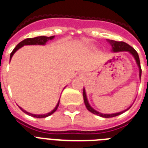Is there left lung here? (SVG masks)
<instances>
[{
  "instance_id": "8db88e82",
  "label": "left lung",
  "mask_w": 148,
  "mask_h": 148,
  "mask_svg": "<svg viewBox=\"0 0 148 148\" xmlns=\"http://www.w3.org/2000/svg\"><path fill=\"white\" fill-rule=\"evenodd\" d=\"M108 42L110 43V45L112 47V50L114 52H122V51H126V52H130L132 55L133 56L134 58H135L136 62H137L138 65V68H139V76L140 77H141V64H140V60H139V56H138V54L136 52L133 47H132L131 46H130L128 43H125V42L123 41H115V40H108ZM83 95H84V103H85V105L86 107V108L89 111H90L91 113L94 114H96V115H99L100 116H102V117H105V118H109V117H114V116H116L120 115V114H123V112L126 111L128 109H130L131 108V106L129 108L126 110H123V111H121V112L116 113V114H101V113H99L98 111H96L95 110L92 108L90 105H89V102H88L87 98H86V95L85 89L84 87V91H83Z\"/></svg>"
}]
</instances>
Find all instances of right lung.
<instances>
[{"instance_id": "right-lung-1", "label": "right lung", "mask_w": 148, "mask_h": 148, "mask_svg": "<svg viewBox=\"0 0 148 148\" xmlns=\"http://www.w3.org/2000/svg\"><path fill=\"white\" fill-rule=\"evenodd\" d=\"M53 38H54V36H51V37H45V36H40V37H36V38H27V39H25L24 40H22V41H21L20 43H18V45L16 46V47H15L14 49L13 50V52L10 53V59H11V58H12V56H13V54H14L16 52L17 50H18L19 48H21V47H22L23 46L25 45H44L46 43H47L49 40H52L53 39ZM59 102H58V104H57V105L56 106V108L54 109H53L51 112L48 113V114H40V115H37V114H31V113H28L27 112V111H25V110H23V109L22 108H20L19 107V108L21 109V110L23 111L24 113H25V114H27L28 115H29V116H33V117H37V118H43V117H47V116H50L51 114H53V113L55 112L56 110H57V108H58V107H59Z\"/></svg>"}]
</instances>
